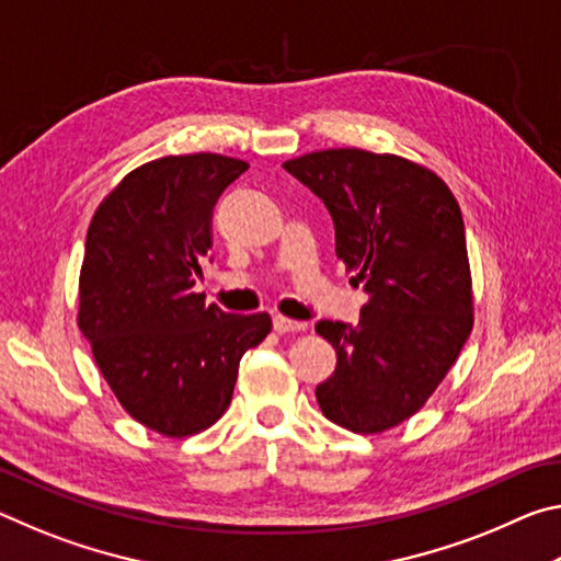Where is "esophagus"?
Returning <instances> with one entry per match:
<instances>
[{
    "label": "esophagus",
    "instance_id": "1",
    "mask_svg": "<svg viewBox=\"0 0 561 561\" xmlns=\"http://www.w3.org/2000/svg\"><path fill=\"white\" fill-rule=\"evenodd\" d=\"M274 331H277V334H294V331H307V324H304V321H294L277 314L274 317Z\"/></svg>",
    "mask_w": 561,
    "mask_h": 561
}]
</instances>
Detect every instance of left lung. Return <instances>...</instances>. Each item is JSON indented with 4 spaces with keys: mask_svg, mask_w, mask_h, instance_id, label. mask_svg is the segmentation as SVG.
I'll return each instance as SVG.
<instances>
[{
    "mask_svg": "<svg viewBox=\"0 0 561 561\" xmlns=\"http://www.w3.org/2000/svg\"><path fill=\"white\" fill-rule=\"evenodd\" d=\"M284 168L324 201L336 257L368 294L356 327L317 324L336 348L321 413L360 435L391 431L428 403L474 324L460 205L438 173L393 153L329 148Z\"/></svg>",
    "mask_w": 561,
    "mask_h": 561,
    "instance_id": "8db88e82",
    "label": "left lung"
}]
</instances>
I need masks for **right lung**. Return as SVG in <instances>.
I'll return each mask as SVG.
<instances>
[{
    "instance_id": "add662e5",
    "label": "right lung",
    "mask_w": 561,
    "mask_h": 561,
    "mask_svg": "<svg viewBox=\"0 0 561 561\" xmlns=\"http://www.w3.org/2000/svg\"><path fill=\"white\" fill-rule=\"evenodd\" d=\"M250 163L220 153L138 165L91 217L76 321L133 421L190 438L227 411L244 351L270 314H225L193 291L213 250V207Z\"/></svg>"
}]
</instances>
